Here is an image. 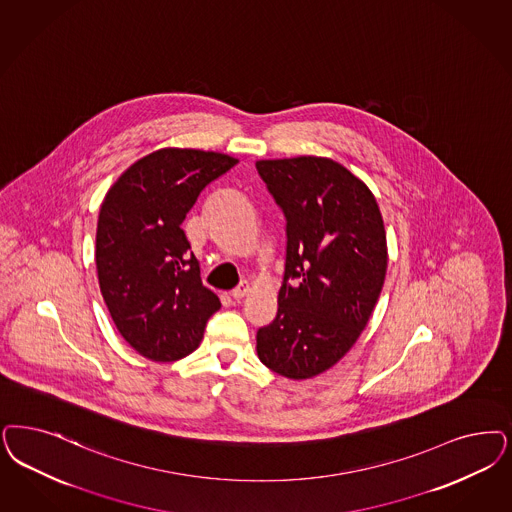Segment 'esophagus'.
<instances>
[{
  "instance_id": "34e87169",
  "label": "esophagus",
  "mask_w": 512,
  "mask_h": 512,
  "mask_svg": "<svg viewBox=\"0 0 512 512\" xmlns=\"http://www.w3.org/2000/svg\"><path fill=\"white\" fill-rule=\"evenodd\" d=\"M247 291H249V285L247 282H242L236 289H232V293H230V297L234 300H242L247 295Z\"/></svg>"
}]
</instances>
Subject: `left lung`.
Wrapping results in <instances>:
<instances>
[{
    "mask_svg": "<svg viewBox=\"0 0 512 512\" xmlns=\"http://www.w3.org/2000/svg\"><path fill=\"white\" fill-rule=\"evenodd\" d=\"M255 166L287 221L278 314L257 331V355L306 380L336 365L369 323L388 270L384 219L371 189L335 160Z\"/></svg>",
    "mask_w": 512,
    "mask_h": 512,
    "instance_id": "left-lung-1",
    "label": "left lung"
}]
</instances>
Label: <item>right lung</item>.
Segmentation results:
<instances>
[{"label":"right lung","instance_id":"add662e5","mask_svg":"<svg viewBox=\"0 0 512 512\" xmlns=\"http://www.w3.org/2000/svg\"><path fill=\"white\" fill-rule=\"evenodd\" d=\"M238 159L166 147L134 162L107 191L96 229V270L115 327L136 352L176 361L194 352L221 308L200 280L181 229L198 194Z\"/></svg>","mask_w":512,"mask_h":512}]
</instances>
